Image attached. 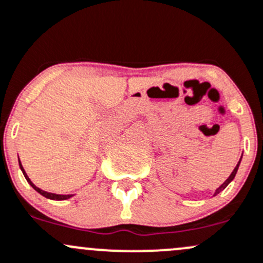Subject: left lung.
I'll return each instance as SVG.
<instances>
[{
  "instance_id": "obj_1",
  "label": "left lung",
  "mask_w": 263,
  "mask_h": 263,
  "mask_svg": "<svg viewBox=\"0 0 263 263\" xmlns=\"http://www.w3.org/2000/svg\"><path fill=\"white\" fill-rule=\"evenodd\" d=\"M239 164H241V160H239V161H238V164H237V166H236V167H234V170H233V171H232V174H231V175H229V178H228V179H227V180H226L224 182H223V184H222V185H220V186H219V187H218V189H217V190H215L214 195L219 194V193H220V192H222V190H224V189H226V187H227V185H228V184H229V182H231L232 180H233V179H234V176H236V174H237V171H238Z\"/></svg>"
}]
</instances>
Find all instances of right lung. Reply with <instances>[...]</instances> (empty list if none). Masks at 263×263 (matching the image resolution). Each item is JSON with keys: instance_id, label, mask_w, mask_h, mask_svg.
Instances as JSON below:
<instances>
[{"instance_id": "right-lung-1", "label": "right lung", "mask_w": 263, "mask_h": 263, "mask_svg": "<svg viewBox=\"0 0 263 263\" xmlns=\"http://www.w3.org/2000/svg\"><path fill=\"white\" fill-rule=\"evenodd\" d=\"M18 165H20V168H21L22 174H24V176H25V178H26L27 182H29V184L31 185V186L34 187V189L36 190L37 193H40V194L43 195V197H45V198H48V199H51V200H66V199H69V198H71V197H73V194H68V195H60V194H54V193H48V192H45V190H41L40 187L35 186V185L32 184V181L30 180V179H29V176H27V174L25 173V170H24V167H22V165H21V161H20V160H18Z\"/></svg>"}]
</instances>
